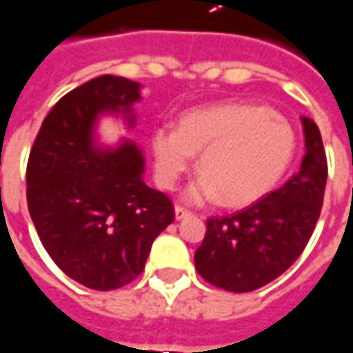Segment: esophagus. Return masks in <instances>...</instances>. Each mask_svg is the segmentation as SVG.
Listing matches in <instances>:
<instances>
[{
    "label": "esophagus",
    "mask_w": 353,
    "mask_h": 353,
    "mask_svg": "<svg viewBox=\"0 0 353 353\" xmlns=\"http://www.w3.org/2000/svg\"><path fill=\"white\" fill-rule=\"evenodd\" d=\"M187 217H191V212L189 210H185L181 206H176V219L177 221H181V219H187Z\"/></svg>",
    "instance_id": "34e87169"
}]
</instances>
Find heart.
I'll return each instance as SVG.
<instances>
[{"mask_svg": "<svg viewBox=\"0 0 353 353\" xmlns=\"http://www.w3.org/2000/svg\"><path fill=\"white\" fill-rule=\"evenodd\" d=\"M295 132L276 111L253 103H219L192 109L177 128L151 134L154 174L172 189L199 153L200 176L187 189L189 202L219 196L223 206H245L278 185L295 154Z\"/></svg>", "mask_w": 353, "mask_h": 353, "instance_id": "obj_1", "label": "heart"}]
</instances>
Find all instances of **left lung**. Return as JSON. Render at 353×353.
<instances>
[{"label":"left lung","instance_id":"8db88e82","mask_svg":"<svg viewBox=\"0 0 353 353\" xmlns=\"http://www.w3.org/2000/svg\"><path fill=\"white\" fill-rule=\"evenodd\" d=\"M303 130L306 153L295 176L242 212L206 221L194 266L208 283L234 293L255 291L301 257L321 214L327 183L318 124L303 117Z\"/></svg>","mask_w":353,"mask_h":353}]
</instances>
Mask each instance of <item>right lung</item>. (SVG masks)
Instances as JSON below:
<instances>
[{
  "label": "right lung",
  "instance_id": "obj_1",
  "mask_svg": "<svg viewBox=\"0 0 353 353\" xmlns=\"http://www.w3.org/2000/svg\"><path fill=\"white\" fill-rule=\"evenodd\" d=\"M139 98L136 81H88L57 101L30 151L28 210L43 248L65 276L96 291L136 280L154 238L174 221L172 200L143 181L139 147L124 139L109 149L94 138L103 113L134 126Z\"/></svg>",
  "mask_w": 353,
  "mask_h": 353
}]
</instances>
